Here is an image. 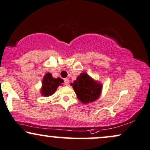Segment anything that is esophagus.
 Returning <instances> with one entry per match:
<instances>
[{
    "label": "esophagus",
    "instance_id": "obj_1",
    "mask_svg": "<svg viewBox=\"0 0 150 150\" xmlns=\"http://www.w3.org/2000/svg\"><path fill=\"white\" fill-rule=\"evenodd\" d=\"M68 84H69V80H68V78L64 79V84H65V85H68Z\"/></svg>",
    "mask_w": 150,
    "mask_h": 150
}]
</instances>
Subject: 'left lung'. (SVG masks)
I'll return each mask as SVG.
<instances>
[{
  "mask_svg": "<svg viewBox=\"0 0 150 150\" xmlns=\"http://www.w3.org/2000/svg\"><path fill=\"white\" fill-rule=\"evenodd\" d=\"M70 85L73 86L77 98L83 103H88L98 99L102 89V86L85 73H81Z\"/></svg>",
  "mask_w": 150,
  "mask_h": 150,
  "instance_id": "1",
  "label": "left lung"
}]
</instances>
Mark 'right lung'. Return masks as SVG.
Wrapping results in <instances>:
<instances>
[{
  "instance_id": "1",
  "label": "right lung",
  "mask_w": 150,
  "mask_h": 150,
  "mask_svg": "<svg viewBox=\"0 0 150 150\" xmlns=\"http://www.w3.org/2000/svg\"><path fill=\"white\" fill-rule=\"evenodd\" d=\"M63 82L64 81L62 79L59 77L53 78L51 73H47L43 77L41 93L45 96H50L55 92L58 86L61 85V83Z\"/></svg>"
}]
</instances>
